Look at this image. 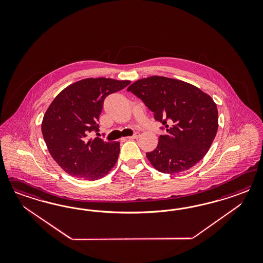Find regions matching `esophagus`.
Instances as JSON below:
<instances>
[{
    "instance_id": "1",
    "label": "esophagus",
    "mask_w": 263,
    "mask_h": 263,
    "mask_svg": "<svg viewBox=\"0 0 263 263\" xmlns=\"http://www.w3.org/2000/svg\"><path fill=\"white\" fill-rule=\"evenodd\" d=\"M139 137H140V133L139 132H135L133 135L128 137L127 139H129V140H131V139H138Z\"/></svg>"
}]
</instances>
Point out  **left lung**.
<instances>
[{
  "label": "left lung",
  "instance_id": "obj_1",
  "mask_svg": "<svg viewBox=\"0 0 263 263\" xmlns=\"http://www.w3.org/2000/svg\"><path fill=\"white\" fill-rule=\"evenodd\" d=\"M127 91L143 101L166 131L156 148L146 152L153 167L178 174L204 157L218 130V110L210 96L188 83L162 76L136 81Z\"/></svg>",
  "mask_w": 263,
  "mask_h": 263
}]
</instances>
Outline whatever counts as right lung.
<instances>
[{
  "label": "right lung",
  "mask_w": 263,
  "mask_h": 263,
  "mask_svg": "<svg viewBox=\"0 0 263 263\" xmlns=\"http://www.w3.org/2000/svg\"><path fill=\"white\" fill-rule=\"evenodd\" d=\"M129 81L81 80L64 88L49 106L41 125L51 156L73 177L96 180L107 175L120 154V143L98 136L97 121L105 98L127 87Z\"/></svg>",
  "instance_id": "obj_1"
}]
</instances>
